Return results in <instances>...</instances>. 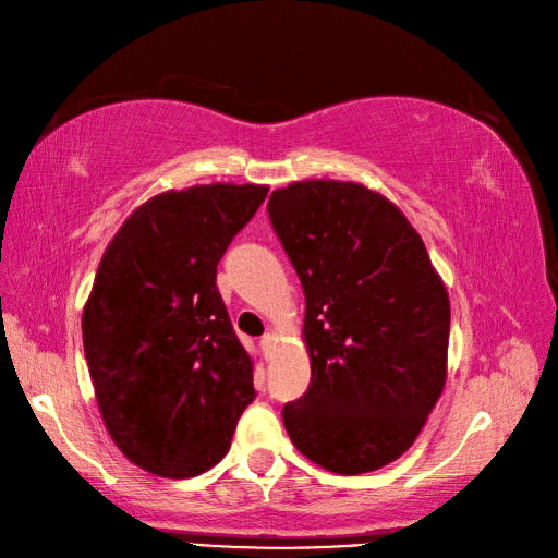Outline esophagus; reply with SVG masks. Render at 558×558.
<instances>
[{
  "mask_svg": "<svg viewBox=\"0 0 558 558\" xmlns=\"http://www.w3.org/2000/svg\"><path fill=\"white\" fill-rule=\"evenodd\" d=\"M275 342H277V335H275V332H265L263 340H260V347H263V351L267 353V351H272Z\"/></svg>",
  "mask_w": 558,
  "mask_h": 558,
  "instance_id": "obj_1",
  "label": "esophagus"
}]
</instances>
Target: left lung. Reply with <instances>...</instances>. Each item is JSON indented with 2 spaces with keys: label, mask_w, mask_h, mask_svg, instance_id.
Here are the masks:
<instances>
[{
  "label": "left lung",
  "mask_w": 558,
  "mask_h": 558,
  "mask_svg": "<svg viewBox=\"0 0 558 558\" xmlns=\"http://www.w3.org/2000/svg\"><path fill=\"white\" fill-rule=\"evenodd\" d=\"M267 214L305 293L312 363L283 426L320 468L379 470L414 445L445 388V286L408 218L361 183L298 181Z\"/></svg>",
  "instance_id": "obj_1"
}]
</instances>
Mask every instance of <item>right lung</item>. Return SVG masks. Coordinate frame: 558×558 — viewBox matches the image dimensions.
Returning <instances> with one entry per match:
<instances>
[{
    "mask_svg": "<svg viewBox=\"0 0 558 558\" xmlns=\"http://www.w3.org/2000/svg\"><path fill=\"white\" fill-rule=\"evenodd\" d=\"M267 185L211 183L150 197L116 232L83 310V351L109 435L160 477L223 459L256 398L253 363L216 265Z\"/></svg>",
    "mask_w": 558,
    "mask_h": 558,
    "instance_id": "obj_1",
    "label": "right lung"
}]
</instances>
